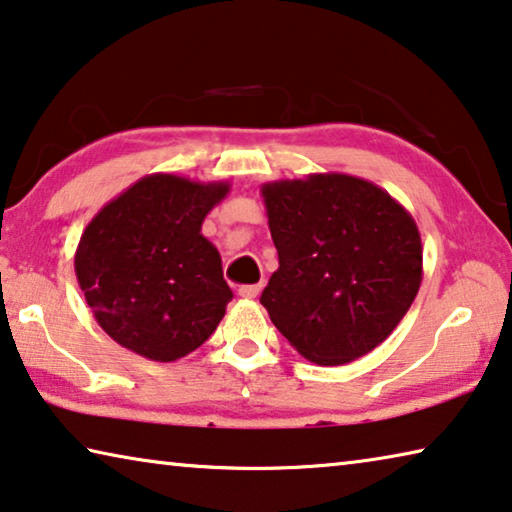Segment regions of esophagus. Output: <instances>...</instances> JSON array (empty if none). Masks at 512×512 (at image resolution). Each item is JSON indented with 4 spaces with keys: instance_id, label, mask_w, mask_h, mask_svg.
I'll return each mask as SVG.
<instances>
[{
    "instance_id": "esophagus-1",
    "label": "esophagus",
    "mask_w": 512,
    "mask_h": 512,
    "mask_svg": "<svg viewBox=\"0 0 512 512\" xmlns=\"http://www.w3.org/2000/svg\"><path fill=\"white\" fill-rule=\"evenodd\" d=\"M259 291H262V285H243L239 287V296L246 300H253L259 296Z\"/></svg>"
}]
</instances>
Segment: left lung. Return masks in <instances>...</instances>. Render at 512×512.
Wrapping results in <instances>:
<instances>
[{
  "mask_svg": "<svg viewBox=\"0 0 512 512\" xmlns=\"http://www.w3.org/2000/svg\"><path fill=\"white\" fill-rule=\"evenodd\" d=\"M278 271L259 303L305 360L337 367L392 335L421 285L415 218L344 173L262 186Z\"/></svg>",
  "mask_w": 512,
  "mask_h": 512,
  "instance_id": "left-lung-1",
  "label": "left lung"
}]
</instances>
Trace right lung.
<instances>
[{
  "label": "right lung",
  "instance_id": "right-lung-1",
  "mask_svg": "<svg viewBox=\"0 0 512 512\" xmlns=\"http://www.w3.org/2000/svg\"><path fill=\"white\" fill-rule=\"evenodd\" d=\"M227 193V182L145 175L86 225L77 282L113 342L154 362H175L207 342L232 289L200 230Z\"/></svg>",
  "mask_w": 512,
  "mask_h": 512
}]
</instances>
